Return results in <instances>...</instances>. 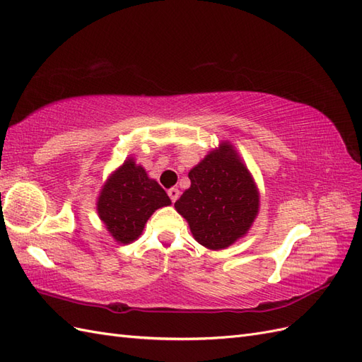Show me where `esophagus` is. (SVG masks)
Here are the masks:
<instances>
[{
	"instance_id": "obj_1",
	"label": "esophagus",
	"mask_w": 362,
	"mask_h": 362,
	"mask_svg": "<svg viewBox=\"0 0 362 362\" xmlns=\"http://www.w3.org/2000/svg\"><path fill=\"white\" fill-rule=\"evenodd\" d=\"M168 196H170L171 202L174 203L175 200H177V199H179V196H180V191H179L177 188H171V189H168Z\"/></svg>"
}]
</instances>
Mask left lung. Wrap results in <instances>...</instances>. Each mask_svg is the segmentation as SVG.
Listing matches in <instances>:
<instances>
[{
  "mask_svg": "<svg viewBox=\"0 0 362 362\" xmlns=\"http://www.w3.org/2000/svg\"><path fill=\"white\" fill-rule=\"evenodd\" d=\"M191 187L174 203L197 242L225 249L252 226L260 194L246 165L229 142H221L189 171Z\"/></svg>",
  "mask_w": 362,
  "mask_h": 362,
  "instance_id": "1",
  "label": "left lung"
}]
</instances>
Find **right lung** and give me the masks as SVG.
Instances as JSON below:
<instances>
[{"mask_svg":"<svg viewBox=\"0 0 362 362\" xmlns=\"http://www.w3.org/2000/svg\"><path fill=\"white\" fill-rule=\"evenodd\" d=\"M168 205L171 200L160 185L134 159H127L102 187L98 214L111 237L128 245L142 234L156 209Z\"/></svg>","mask_w":362,"mask_h":362,"instance_id":"1","label":"right lung"}]
</instances>
